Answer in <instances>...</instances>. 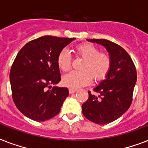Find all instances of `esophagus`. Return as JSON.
I'll list each match as a JSON object with an SVG mask.
<instances>
[{
    "instance_id": "34e87169",
    "label": "esophagus",
    "mask_w": 148,
    "mask_h": 148,
    "mask_svg": "<svg viewBox=\"0 0 148 148\" xmlns=\"http://www.w3.org/2000/svg\"><path fill=\"white\" fill-rule=\"evenodd\" d=\"M76 91H77L76 89H72V88H70V89H69V93L71 94V95L74 94V93H75Z\"/></svg>"
}]
</instances>
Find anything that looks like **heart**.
Instances as JSON below:
<instances>
[{
	"label": "heart",
	"instance_id": "heart-1",
	"mask_svg": "<svg viewBox=\"0 0 148 148\" xmlns=\"http://www.w3.org/2000/svg\"><path fill=\"white\" fill-rule=\"evenodd\" d=\"M77 54L84 58L81 64L82 71H72L65 74L62 78L63 84L72 89L82 88L90 84L93 77L99 81L108 74L111 66V60L105 53H99L96 46L90 43H84L76 47ZM58 67L63 71L71 69L72 58L67 49H63L58 53L57 58Z\"/></svg>",
	"mask_w": 148,
	"mask_h": 148
}]
</instances>
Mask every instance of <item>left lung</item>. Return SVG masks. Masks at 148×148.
<instances>
[{"label":"left lung","instance_id":"left-lung-1","mask_svg":"<svg viewBox=\"0 0 148 148\" xmlns=\"http://www.w3.org/2000/svg\"><path fill=\"white\" fill-rule=\"evenodd\" d=\"M87 40L105 47L111 66L105 79L94 88L99 95L88 91L89 97L82 105V113L95 124H109L121 117L131 106L137 81L135 66L127 52L117 44L105 39Z\"/></svg>","mask_w":148,"mask_h":148}]
</instances>
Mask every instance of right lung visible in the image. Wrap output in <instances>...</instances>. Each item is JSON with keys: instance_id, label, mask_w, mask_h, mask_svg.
<instances>
[{"instance_id": "right-lung-1", "label": "right lung", "mask_w": 148, "mask_h": 148, "mask_svg": "<svg viewBox=\"0 0 148 148\" xmlns=\"http://www.w3.org/2000/svg\"><path fill=\"white\" fill-rule=\"evenodd\" d=\"M74 39L44 36L26 44L17 53L10 72L12 97L30 119L45 121L60 112L69 91L57 86L60 81L57 58ZM51 85L56 86L50 90Z\"/></svg>"}]
</instances>
